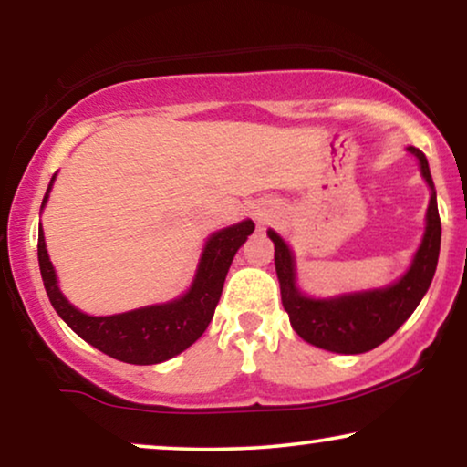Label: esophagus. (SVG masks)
Masks as SVG:
<instances>
[{"mask_svg":"<svg viewBox=\"0 0 467 467\" xmlns=\"http://www.w3.org/2000/svg\"><path fill=\"white\" fill-rule=\"evenodd\" d=\"M254 219H257V221H265L267 214L264 213V210H257V213H254Z\"/></svg>","mask_w":467,"mask_h":467,"instance_id":"1","label":"esophagus"}]
</instances>
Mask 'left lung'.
<instances>
[{"label": "left lung", "mask_w": 467, "mask_h": 467, "mask_svg": "<svg viewBox=\"0 0 467 467\" xmlns=\"http://www.w3.org/2000/svg\"><path fill=\"white\" fill-rule=\"evenodd\" d=\"M408 150L419 157L423 178L433 191L425 155L412 146ZM267 235L276 246L274 261H276L280 280V296H283V306L297 336L331 353L357 355L368 353L389 340L423 299L436 274L442 227H440L436 191H433L430 208H427L423 242L404 278L387 289L355 293V296L337 299H310L302 296L296 286V270H293L289 246L274 232H267Z\"/></svg>", "instance_id": "8db88e82"}]
</instances>
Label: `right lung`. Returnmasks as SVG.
I'll return each mask as SVG.
<instances>
[{"label": "right lung", "instance_id": "add662e5", "mask_svg": "<svg viewBox=\"0 0 467 467\" xmlns=\"http://www.w3.org/2000/svg\"><path fill=\"white\" fill-rule=\"evenodd\" d=\"M48 200L44 195L42 206ZM254 223L242 221L238 225L216 232L203 248L200 270L189 293L170 304L150 306L123 315L112 317H88L76 310L57 286V276L50 264L47 244H44L42 225L37 232V261L48 293L50 304L63 321L78 334L82 340L91 344L101 353L136 366H150L182 353L189 348L213 321L214 308L219 304L223 285L234 254L253 234Z\"/></svg>", "mask_w": 467, "mask_h": 467}]
</instances>
